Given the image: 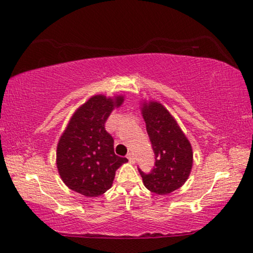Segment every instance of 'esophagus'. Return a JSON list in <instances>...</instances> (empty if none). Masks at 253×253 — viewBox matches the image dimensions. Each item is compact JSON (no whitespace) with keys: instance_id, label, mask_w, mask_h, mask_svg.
I'll return each mask as SVG.
<instances>
[{"instance_id":"esophagus-1","label":"esophagus","mask_w":253,"mask_h":253,"mask_svg":"<svg viewBox=\"0 0 253 253\" xmlns=\"http://www.w3.org/2000/svg\"><path fill=\"white\" fill-rule=\"evenodd\" d=\"M127 158H128V161H129V163H131V164H134L135 163V157H134V154H131V153H129L127 155Z\"/></svg>"}]
</instances>
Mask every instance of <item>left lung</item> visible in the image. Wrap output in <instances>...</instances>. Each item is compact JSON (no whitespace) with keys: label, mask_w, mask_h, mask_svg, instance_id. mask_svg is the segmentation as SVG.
<instances>
[{"label":"left lung","mask_w":253,"mask_h":253,"mask_svg":"<svg viewBox=\"0 0 253 253\" xmlns=\"http://www.w3.org/2000/svg\"><path fill=\"white\" fill-rule=\"evenodd\" d=\"M146 130L155 154V166L149 174L139 169L145 187L153 193L166 195L176 191L190 176L193 151L190 140L169 111L161 102L140 104Z\"/></svg>","instance_id":"8db88e82"}]
</instances>
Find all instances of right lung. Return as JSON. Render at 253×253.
Segmentation results:
<instances>
[{
	"instance_id": "obj_1",
	"label": "right lung",
	"mask_w": 253,
	"mask_h": 253,
	"mask_svg": "<svg viewBox=\"0 0 253 253\" xmlns=\"http://www.w3.org/2000/svg\"><path fill=\"white\" fill-rule=\"evenodd\" d=\"M124 96L96 95L72 115L57 146V169L70 190L87 198L99 196L113 185L116 170L128 162L114 152V138L105 123Z\"/></svg>"
}]
</instances>
